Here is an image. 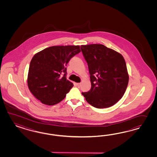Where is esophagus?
Instances as JSON below:
<instances>
[{"instance_id": "obj_1", "label": "esophagus", "mask_w": 157, "mask_h": 157, "mask_svg": "<svg viewBox=\"0 0 157 157\" xmlns=\"http://www.w3.org/2000/svg\"><path fill=\"white\" fill-rule=\"evenodd\" d=\"M76 85L77 86V87H79L81 86V84L80 83H76Z\"/></svg>"}]
</instances>
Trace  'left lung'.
<instances>
[{"mask_svg": "<svg viewBox=\"0 0 157 157\" xmlns=\"http://www.w3.org/2000/svg\"><path fill=\"white\" fill-rule=\"evenodd\" d=\"M87 63L90 90L82 93L86 101L97 108H106L117 103L127 89L129 75L123 56L102 44L82 45Z\"/></svg>", "mask_w": 157, "mask_h": 157, "instance_id": "obj_1", "label": "left lung"}]
</instances>
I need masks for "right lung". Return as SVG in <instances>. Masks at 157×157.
I'll use <instances>...</instances> for the list:
<instances>
[{"mask_svg":"<svg viewBox=\"0 0 157 157\" xmlns=\"http://www.w3.org/2000/svg\"><path fill=\"white\" fill-rule=\"evenodd\" d=\"M80 52L79 45H60L36 53L30 63L28 75L29 89L32 94L45 105H53L62 101L74 86L67 79L66 66L71 58Z\"/></svg>","mask_w":157,"mask_h":157,"instance_id":"add662e5","label":"right lung"}]
</instances>
